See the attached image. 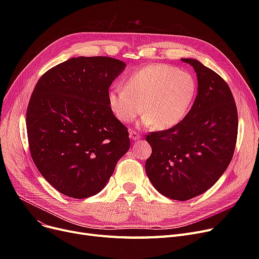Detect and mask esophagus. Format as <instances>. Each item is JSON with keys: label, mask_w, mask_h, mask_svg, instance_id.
Returning a JSON list of instances; mask_svg holds the SVG:
<instances>
[{"label": "esophagus", "mask_w": 259, "mask_h": 259, "mask_svg": "<svg viewBox=\"0 0 259 259\" xmlns=\"http://www.w3.org/2000/svg\"><path fill=\"white\" fill-rule=\"evenodd\" d=\"M129 137H130L131 140H134V141H137V140L140 139L139 133L137 131H133V130H129Z\"/></svg>", "instance_id": "obj_1"}]
</instances>
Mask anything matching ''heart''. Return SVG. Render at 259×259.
I'll use <instances>...</instances> for the list:
<instances>
[{"label":"heart","instance_id":"heart-1","mask_svg":"<svg viewBox=\"0 0 259 259\" xmlns=\"http://www.w3.org/2000/svg\"><path fill=\"white\" fill-rule=\"evenodd\" d=\"M196 94L194 77L166 64H152L133 72L124 87H113L108 104L114 116L129 122L143 112L142 125L159 129L175 126L185 117Z\"/></svg>","mask_w":259,"mask_h":259}]
</instances>
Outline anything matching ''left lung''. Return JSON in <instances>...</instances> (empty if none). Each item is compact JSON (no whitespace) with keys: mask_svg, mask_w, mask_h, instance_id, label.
<instances>
[{"mask_svg":"<svg viewBox=\"0 0 259 259\" xmlns=\"http://www.w3.org/2000/svg\"><path fill=\"white\" fill-rule=\"evenodd\" d=\"M197 75L192 108L174 127L151 132L146 141L152 154L146 173L166 197L188 200L206 192L224 174L233 157L238 116L228 84L194 59H182Z\"/></svg>","mask_w":259,"mask_h":259,"instance_id":"8db88e82","label":"left lung"}]
</instances>
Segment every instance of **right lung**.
<instances>
[{"label":"right lung","mask_w":259,"mask_h":259,"mask_svg":"<svg viewBox=\"0 0 259 259\" xmlns=\"http://www.w3.org/2000/svg\"><path fill=\"white\" fill-rule=\"evenodd\" d=\"M126 64L109 57L72 58L39 77L27 108L30 154L62 194L87 198L106 186L130 148L129 133L108 104Z\"/></svg>","instance_id":"right-lung-1"}]
</instances>
